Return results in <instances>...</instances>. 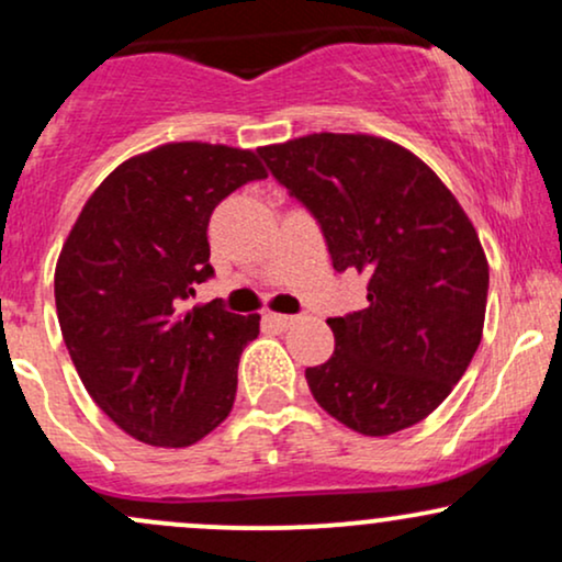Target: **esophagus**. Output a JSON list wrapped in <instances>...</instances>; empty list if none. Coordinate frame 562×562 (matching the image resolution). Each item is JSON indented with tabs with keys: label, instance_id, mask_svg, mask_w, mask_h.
<instances>
[{
	"label": "esophagus",
	"instance_id": "34e87169",
	"mask_svg": "<svg viewBox=\"0 0 562 562\" xmlns=\"http://www.w3.org/2000/svg\"><path fill=\"white\" fill-rule=\"evenodd\" d=\"M263 319H267L269 325L280 327V330H288V327H293L295 322H299V317H293V314H272V312H269Z\"/></svg>",
	"mask_w": 562,
	"mask_h": 562
}]
</instances>
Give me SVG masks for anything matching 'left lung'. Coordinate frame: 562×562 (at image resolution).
<instances>
[{"instance_id":"obj_1","label":"left lung","mask_w":562,"mask_h":562,"mask_svg":"<svg viewBox=\"0 0 562 562\" xmlns=\"http://www.w3.org/2000/svg\"><path fill=\"white\" fill-rule=\"evenodd\" d=\"M319 222L335 272L367 274L362 312L330 317L335 351L306 383L364 436L425 420L481 344L488 261L449 187L415 153L372 134H306L259 147Z\"/></svg>"}]
</instances>
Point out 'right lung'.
Masks as SVG:
<instances>
[{
	"label": "right lung",
	"instance_id": "right-lung-1",
	"mask_svg": "<svg viewBox=\"0 0 562 562\" xmlns=\"http://www.w3.org/2000/svg\"><path fill=\"white\" fill-rule=\"evenodd\" d=\"M263 177L254 150L169 142L108 173L63 245V340L94 404L142 443L190 447L232 412L237 362L261 317L218 301L187 308V299L214 274V209Z\"/></svg>",
	"mask_w": 562,
	"mask_h": 562
}]
</instances>
